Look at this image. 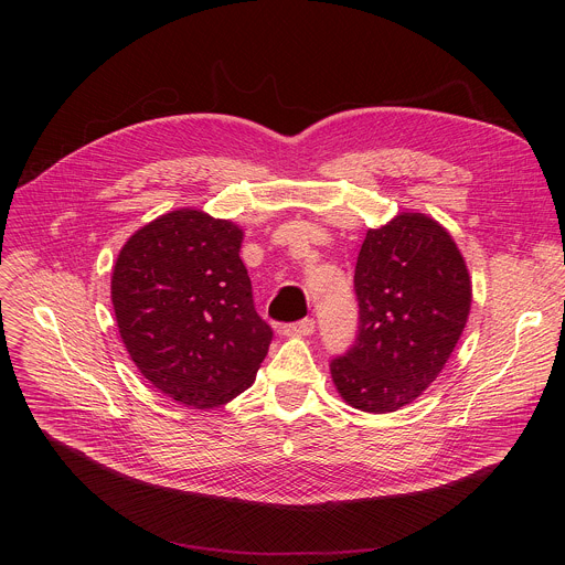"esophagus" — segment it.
Segmentation results:
<instances>
[{"mask_svg":"<svg viewBox=\"0 0 565 565\" xmlns=\"http://www.w3.org/2000/svg\"><path fill=\"white\" fill-rule=\"evenodd\" d=\"M315 331V319L303 317L299 321H292V324L284 327V335H310Z\"/></svg>","mask_w":565,"mask_h":565,"instance_id":"obj_1","label":"esophagus"}]
</instances>
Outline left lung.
Returning <instances> with one entry per match:
<instances>
[{
  "instance_id": "1",
  "label": "left lung",
  "mask_w": 565,
  "mask_h": 565,
  "mask_svg": "<svg viewBox=\"0 0 565 565\" xmlns=\"http://www.w3.org/2000/svg\"><path fill=\"white\" fill-rule=\"evenodd\" d=\"M353 288L360 308L351 349L331 375L351 407L388 414L416 399L449 360L471 303L462 255L425 214L369 230Z\"/></svg>"
}]
</instances>
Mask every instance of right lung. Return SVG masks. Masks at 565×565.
I'll return each instance as SVG.
<instances>
[{"label":"right lung","instance_id":"1","mask_svg":"<svg viewBox=\"0 0 565 565\" xmlns=\"http://www.w3.org/2000/svg\"><path fill=\"white\" fill-rule=\"evenodd\" d=\"M241 232L199 210L140 227L111 277L120 338L140 373L188 407L212 409L244 393L268 355Z\"/></svg>","mask_w":565,"mask_h":565}]
</instances>
